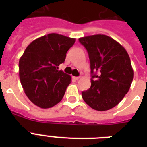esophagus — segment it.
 Instances as JSON below:
<instances>
[{
	"label": "esophagus",
	"mask_w": 147,
	"mask_h": 147,
	"mask_svg": "<svg viewBox=\"0 0 147 147\" xmlns=\"http://www.w3.org/2000/svg\"><path fill=\"white\" fill-rule=\"evenodd\" d=\"M73 78L75 79L76 81H78L79 78H80V77H73Z\"/></svg>",
	"instance_id": "esophagus-1"
}]
</instances>
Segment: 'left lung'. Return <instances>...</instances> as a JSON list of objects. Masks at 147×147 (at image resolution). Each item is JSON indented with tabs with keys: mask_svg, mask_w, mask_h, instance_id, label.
I'll return each instance as SVG.
<instances>
[{
	"mask_svg": "<svg viewBox=\"0 0 147 147\" xmlns=\"http://www.w3.org/2000/svg\"><path fill=\"white\" fill-rule=\"evenodd\" d=\"M87 49L91 66V87L82 96L88 105L104 111L118 105L130 89L134 71L126 49L108 36L78 39Z\"/></svg>",
	"mask_w": 147,
	"mask_h": 147,
	"instance_id": "1",
	"label": "left lung"
}]
</instances>
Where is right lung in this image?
<instances>
[{
    "label": "right lung",
    "instance_id": "right-lung-1",
    "mask_svg": "<svg viewBox=\"0 0 147 147\" xmlns=\"http://www.w3.org/2000/svg\"><path fill=\"white\" fill-rule=\"evenodd\" d=\"M76 39L57 33L33 40L19 61V75L25 94L38 107L49 108L61 101L71 76L59 70Z\"/></svg>",
    "mask_w": 147,
    "mask_h": 147
}]
</instances>
